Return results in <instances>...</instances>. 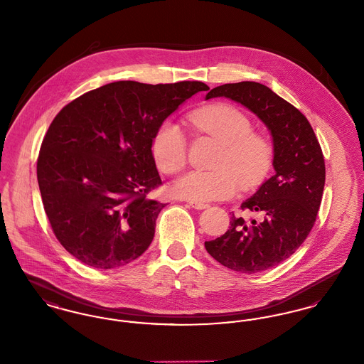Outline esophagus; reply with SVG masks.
Segmentation results:
<instances>
[{"label":"esophagus","instance_id":"esophagus-1","mask_svg":"<svg viewBox=\"0 0 364 364\" xmlns=\"http://www.w3.org/2000/svg\"><path fill=\"white\" fill-rule=\"evenodd\" d=\"M188 205H190L191 208H196V210H203V208H208V205L200 203V202H190Z\"/></svg>","mask_w":364,"mask_h":364}]
</instances>
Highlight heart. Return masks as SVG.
<instances>
[{"label":"heart","mask_w":364,"mask_h":364,"mask_svg":"<svg viewBox=\"0 0 364 364\" xmlns=\"http://www.w3.org/2000/svg\"><path fill=\"white\" fill-rule=\"evenodd\" d=\"M190 122L196 129L217 139L221 150L215 171H190L174 183V193L192 202L230 198L242 184L254 187L267 174L273 162L270 140L252 132L251 119L240 109L214 104L195 110ZM156 166L165 173H177L187 164V139L173 122H164L151 143Z\"/></svg>","instance_id":"obj_1"}]
</instances>
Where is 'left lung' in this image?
<instances>
[{"mask_svg":"<svg viewBox=\"0 0 364 364\" xmlns=\"http://www.w3.org/2000/svg\"><path fill=\"white\" fill-rule=\"evenodd\" d=\"M218 97L242 104L267 127L276 173L242 203L262 220L233 214L225 233L205 247L230 270L259 273L288 259L311 232L325 187V159L306 116L269 87L229 83L210 90L206 100Z\"/></svg>","mask_w":364,"mask_h":364,"instance_id":"left-lung-1","label":"left lung"}]
</instances>
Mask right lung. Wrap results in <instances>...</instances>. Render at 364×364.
Masks as SVG:
<instances>
[{
  "label": "right lung",
  "mask_w": 364,
  "mask_h": 364,
  "mask_svg": "<svg viewBox=\"0 0 364 364\" xmlns=\"http://www.w3.org/2000/svg\"><path fill=\"white\" fill-rule=\"evenodd\" d=\"M202 82L132 80L91 90L54 117L36 162L53 232L87 266L116 269L153 242L165 203L147 198L161 184L151 143L156 129Z\"/></svg>",
  "instance_id": "obj_1"
}]
</instances>
